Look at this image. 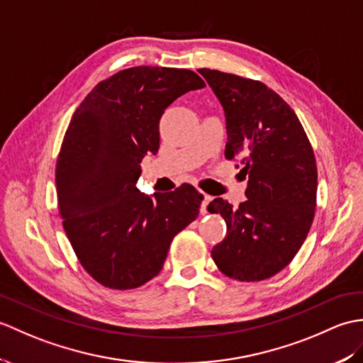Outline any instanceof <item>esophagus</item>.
<instances>
[{
    "label": "esophagus",
    "mask_w": 363,
    "mask_h": 363,
    "mask_svg": "<svg viewBox=\"0 0 363 363\" xmlns=\"http://www.w3.org/2000/svg\"><path fill=\"white\" fill-rule=\"evenodd\" d=\"M212 201V196H208V195H202V202H201V213L202 215H206L207 213V207H208V202Z\"/></svg>",
    "instance_id": "1"
}]
</instances>
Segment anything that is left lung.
<instances>
[{"mask_svg":"<svg viewBox=\"0 0 363 363\" xmlns=\"http://www.w3.org/2000/svg\"><path fill=\"white\" fill-rule=\"evenodd\" d=\"M198 72L224 109V155L241 157V173L247 176V199L238 208L223 198L207 207L227 224L212 258L235 280H266L291 263L313 224L314 151L294 109L264 83L207 67Z\"/></svg>","mask_w":363,"mask_h":363,"instance_id":"8db88e82","label":"left lung"}]
</instances>
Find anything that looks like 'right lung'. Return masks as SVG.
Segmentation results:
<instances>
[{
  "label": "right lung",
  "mask_w": 363,
  "mask_h": 363,
  "mask_svg": "<svg viewBox=\"0 0 363 363\" xmlns=\"http://www.w3.org/2000/svg\"><path fill=\"white\" fill-rule=\"evenodd\" d=\"M204 86L189 69L136 66L97 83L75 109L57 159L58 212L80 264L105 288L150 281L174 235L196 220L193 185L147 196L136 182L142 159L159 150L165 108Z\"/></svg>",
  "instance_id": "add662e5"
}]
</instances>
